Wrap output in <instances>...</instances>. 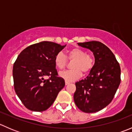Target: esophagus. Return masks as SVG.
<instances>
[{
	"label": "esophagus",
	"mask_w": 132,
	"mask_h": 132,
	"mask_svg": "<svg viewBox=\"0 0 132 132\" xmlns=\"http://www.w3.org/2000/svg\"><path fill=\"white\" fill-rule=\"evenodd\" d=\"M65 84H66V86H67V85L70 84V82H67V81H65Z\"/></svg>",
	"instance_id": "esophagus-1"
}]
</instances>
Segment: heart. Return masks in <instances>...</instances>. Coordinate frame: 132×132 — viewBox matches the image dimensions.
I'll return each mask as SVG.
<instances>
[{"mask_svg":"<svg viewBox=\"0 0 132 132\" xmlns=\"http://www.w3.org/2000/svg\"><path fill=\"white\" fill-rule=\"evenodd\" d=\"M68 58L70 61H75L73 63L71 70L62 71L59 72V77L65 81L72 82L80 78L82 71L87 73L91 70L94 65V59L90 54L78 48L70 50L68 53ZM55 64L59 70H62L67 64V58L62 52L58 53L54 59Z\"/></svg>","mask_w":132,"mask_h":132,"instance_id":"obj_1","label":"heart"}]
</instances>
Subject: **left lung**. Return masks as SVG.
I'll return each mask as SVG.
<instances>
[{
  "instance_id": "left-lung-1",
  "label": "left lung",
  "mask_w": 132,
  "mask_h": 132,
  "mask_svg": "<svg viewBox=\"0 0 132 132\" xmlns=\"http://www.w3.org/2000/svg\"><path fill=\"white\" fill-rule=\"evenodd\" d=\"M78 45L93 53L94 64L85 79L75 83L74 102L82 112H96L114 98L121 82L120 66L114 54L102 43L92 41Z\"/></svg>"
}]
</instances>
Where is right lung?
<instances>
[{
	"mask_svg": "<svg viewBox=\"0 0 132 132\" xmlns=\"http://www.w3.org/2000/svg\"><path fill=\"white\" fill-rule=\"evenodd\" d=\"M66 45L41 41L27 47L17 57L13 68L14 90L29 110L48 109L64 87V80L57 77L54 59ZM48 76L50 78L45 80Z\"/></svg>",
	"mask_w": 132,
	"mask_h": 132,
	"instance_id": "add662e5",
	"label": "right lung"
}]
</instances>
